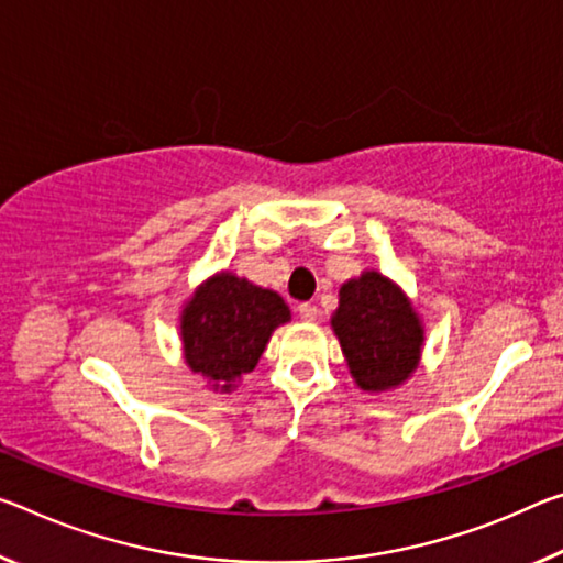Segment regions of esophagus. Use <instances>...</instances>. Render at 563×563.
I'll return each mask as SVG.
<instances>
[{
    "mask_svg": "<svg viewBox=\"0 0 563 563\" xmlns=\"http://www.w3.org/2000/svg\"><path fill=\"white\" fill-rule=\"evenodd\" d=\"M298 313H300V318H302V320H308V323H313V320L318 318L320 310H318V306H313V302H300V306H298Z\"/></svg>",
    "mask_w": 563,
    "mask_h": 563,
    "instance_id": "1",
    "label": "esophagus"
}]
</instances>
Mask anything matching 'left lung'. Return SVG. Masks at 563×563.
I'll return each mask as SVG.
<instances>
[{
	"instance_id": "1",
	"label": "left lung",
	"mask_w": 563,
	"mask_h": 563,
	"mask_svg": "<svg viewBox=\"0 0 563 563\" xmlns=\"http://www.w3.org/2000/svg\"><path fill=\"white\" fill-rule=\"evenodd\" d=\"M333 330L363 390L400 386L416 371L423 328L404 292L378 273L343 285Z\"/></svg>"
}]
</instances>
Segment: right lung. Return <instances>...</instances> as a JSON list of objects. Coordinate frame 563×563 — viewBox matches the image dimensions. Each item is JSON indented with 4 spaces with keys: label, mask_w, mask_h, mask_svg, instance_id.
<instances>
[{
    "label": "right lung",
    "mask_w": 563,
    "mask_h": 563,
    "mask_svg": "<svg viewBox=\"0 0 563 563\" xmlns=\"http://www.w3.org/2000/svg\"><path fill=\"white\" fill-rule=\"evenodd\" d=\"M288 318L290 310L278 292L220 273L185 306V361L212 380L216 390H230L243 373L255 368L267 338Z\"/></svg>",
    "instance_id": "add662e5"
}]
</instances>
